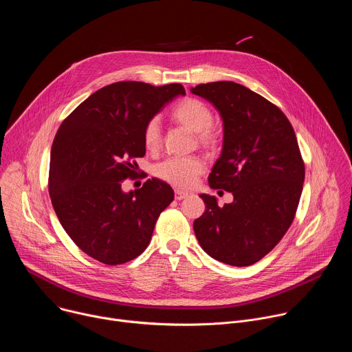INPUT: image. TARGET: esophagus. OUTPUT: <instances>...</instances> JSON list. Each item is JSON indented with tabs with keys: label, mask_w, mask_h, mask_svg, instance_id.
Returning a JSON list of instances; mask_svg holds the SVG:
<instances>
[{
	"label": "esophagus",
	"mask_w": 352,
	"mask_h": 352,
	"mask_svg": "<svg viewBox=\"0 0 352 352\" xmlns=\"http://www.w3.org/2000/svg\"><path fill=\"white\" fill-rule=\"evenodd\" d=\"M189 196V193H186V192H182V190H175L174 192V197L177 199V200H182V199H185V197H188Z\"/></svg>",
	"instance_id": "esophagus-1"
}]
</instances>
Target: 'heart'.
Returning <instances> with one entry per match:
<instances>
[{
    "mask_svg": "<svg viewBox=\"0 0 352 352\" xmlns=\"http://www.w3.org/2000/svg\"><path fill=\"white\" fill-rule=\"evenodd\" d=\"M173 118L196 132L197 143L208 148L216 150L221 143V135L219 131L212 128L213 124V113L212 110L197 98L188 97L181 102L173 111ZM162 133H160V121L159 118H152L143 129V144L147 150H156L160 144ZM205 162L197 157H174L163 162L156 167V175L179 189H190L199 179V177L205 173Z\"/></svg>",
    "mask_w": 352,
    "mask_h": 352,
    "instance_id": "1",
    "label": "heart"
}]
</instances>
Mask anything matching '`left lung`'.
Masks as SVG:
<instances>
[{"mask_svg": "<svg viewBox=\"0 0 352 352\" xmlns=\"http://www.w3.org/2000/svg\"><path fill=\"white\" fill-rule=\"evenodd\" d=\"M190 91L223 118V150L209 185L234 196L220 208L214 196L200 195L206 210L193 221L195 235L216 261L250 266L281 241L295 217L305 179L295 132L277 106L239 83L212 82Z\"/></svg>", "mask_w": 352, "mask_h": 352, "instance_id": "left-lung-1", "label": "left lung"}]
</instances>
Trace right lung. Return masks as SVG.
Instances as JSON below:
<instances>
[{
  "label": "right lung",
  "instance_id": "obj_1",
  "mask_svg": "<svg viewBox=\"0 0 352 352\" xmlns=\"http://www.w3.org/2000/svg\"><path fill=\"white\" fill-rule=\"evenodd\" d=\"M178 94H185L179 83L116 82L89 96L58 128L48 192L61 226L90 258L111 266L138 258L174 200L173 188L157 178L128 193L121 185L146 153L144 125Z\"/></svg>",
  "mask_w": 352,
  "mask_h": 352
}]
</instances>
